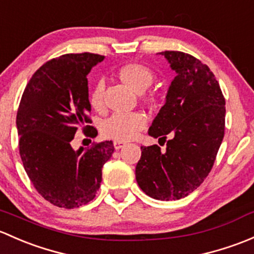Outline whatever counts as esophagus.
<instances>
[{
  "mask_svg": "<svg viewBox=\"0 0 254 254\" xmlns=\"http://www.w3.org/2000/svg\"><path fill=\"white\" fill-rule=\"evenodd\" d=\"M126 144H127V143L125 142V140H115V142H114V146H115V149H116V150L124 148V146Z\"/></svg>",
  "mask_w": 254,
  "mask_h": 254,
  "instance_id": "esophagus-1",
  "label": "esophagus"
}]
</instances>
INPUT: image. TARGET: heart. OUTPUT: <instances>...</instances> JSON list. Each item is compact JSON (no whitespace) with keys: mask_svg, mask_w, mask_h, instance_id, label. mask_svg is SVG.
<instances>
[{"mask_svg":"<svg viewBox=\"0 0 254 254\" xmlns=\"http://www.w3.org/2000/svg\"><path fill=\"white\" fill-rule=\"evenodd\" d=\"M120 79L135 91H144L153 84L155 79L153 69L138 62H129L120 67ZM104 83L98 80L89 90V104L95 110L104 106ZM146 101H153L151 96H145ZM146 126V117L142 112H126L111 115L101 124V133L104 137L116 140H128L134 138L138 132Z\"/></svg>","mask_w":254,"mask_h":254,"instance_id":"obj_1","label":"heart"}]
</instances>
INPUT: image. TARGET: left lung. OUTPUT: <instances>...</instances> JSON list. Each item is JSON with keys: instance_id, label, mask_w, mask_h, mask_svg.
<instances>
[{"instance_id": "obj_1", "label": "left lung", "mask_w": 254, "mask_h": 254, "mask_svg": "<svg viewBox=\"0 0 254 254\" xmlns=\"http://www.w3.org/2000/svg\"><path fill=\"white\" fill-rule=\"evenodd\" d=\"M160 54L176 77L148 133L165 142L171 138L165 151L156 144L140 146L135 179L149 197L176 200L197 190L214 165L225 134V98L200 60L181 51Z\"/></svg>"}]
</instances>
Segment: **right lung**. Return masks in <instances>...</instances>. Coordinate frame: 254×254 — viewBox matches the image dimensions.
<instances>
[{"instance_id":"1","label":"right lung","mask_w":254,"mask_h":254,"mask_svg":"<svg viewBox=\"0 0 254 254\" xmlns=\"http://www.w3.org/2000/svg\"><path fill=\"white\" fill-rule=\"evenodd\" d=\"M104 56L66 54L45 62L24 89L17 112L19 154L41 197L60 208L88 204L100 188L103 166L114 153L112 140L73 150L78 128L96 137L91 126L87 75Z\"/></svg>"}]
</instances>
